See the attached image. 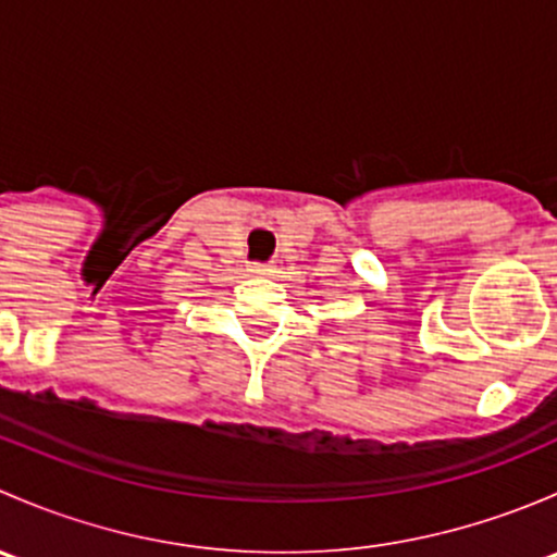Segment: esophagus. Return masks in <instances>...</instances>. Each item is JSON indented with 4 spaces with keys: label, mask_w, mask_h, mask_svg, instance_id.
Here are the masks:
<instances>
[{
    "label": "esophagus",
    "mask_w": 557,
    "mask_h": 557,
    "mask_svg": "<svg viewBox=\"0 0 557 557\" xmlns=\"http://www.w3.org/2000/svg\"><path fill=\"white\" fill-rule=\"evenodd\" d=\"M250 272H252V274H269V272H272V269H269L267 263H252Z\"/></svg>",
    "instance_id": "obj_1"
}]
</instances>
